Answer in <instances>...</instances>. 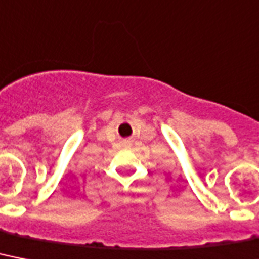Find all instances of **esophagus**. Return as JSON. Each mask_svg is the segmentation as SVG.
<instances>
[{"instance_id": "34e87169", "label": "esophagus", "mask_w": 259, "mask_h": 259, "mask_svg": "<svg viewBox=\"0 0 259 259\" xmlns=\"http://www.w3.org/2000/svg\"><path fill=\"white\" fill-rule=\"evenodd\" d=\"M125 145H126V146H130V145H132V141H126Z\"/></svg>"}]
</instances>
